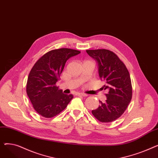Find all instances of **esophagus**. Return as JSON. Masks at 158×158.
<instances>
[{
	"mask_svg": "<svg viewBox=\"0 0 158 158\" xmlns=\"http://www.w3.org/2000/svg\"><path fill=\"white\" fill-rule=\"evenodd\" d=\"M77 95H79V96H83V97H87V96H88L87 94H84V93H77Z\"/></svg>",
	"mask_w": 158,
	"mask_h": 158,
	"instance_id": "34e87169",
	"label": "esophagus"
}]
</instances>
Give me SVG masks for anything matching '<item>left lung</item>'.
<instances>
[{
    "label": "left lung",
    "instance_id": "obj_1",
    "mask_svg": "<svg viewBox=\"0 0 158 158\" xmlns=\"http://www.w3.org/2000/svg\"><path fill=\"white\" fill-rule=\"evenodd\" d=\"M88 54L98 65L99 77L104 81L106 101L92 110L94 117L102 122H111L124 113L132 98V85L126 65L114 52L106 49L87 50Z\"/></svg>",
    "mask_w": 158,
    "mask_h": 158
}]
</instances>
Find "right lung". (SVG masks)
<instances>
[{
    "label": "right lung",
    "instance_id": "1",
    "mask_svg": "<svg viewBox=\"0 0 158 158\" xmlns=\"http://www.w3.org/2000/svg\"><path fill=\"white\" fill-rule=\"evenodd\" d=\"M76 50L63 48L44 54L33 66L27 79V94L34 109L45 118L63 111L73 98L58 89L56 83L69 59L80 54Z\"/></svg>",
    "mask_w": 158,
    "mask_h": 158
}]
</instances>
